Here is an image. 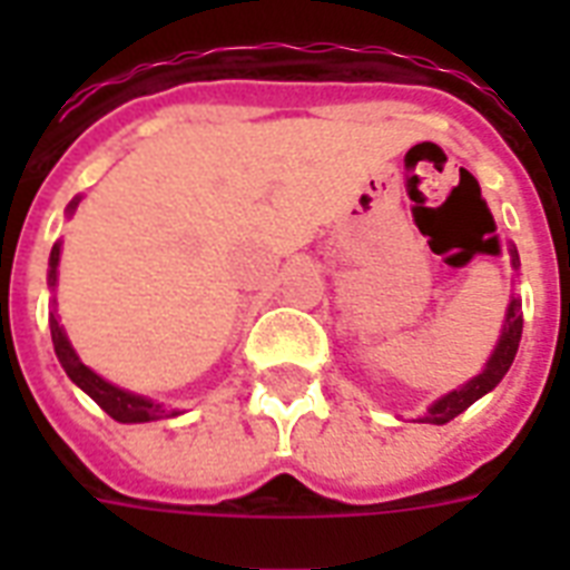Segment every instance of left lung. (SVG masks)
<instances>
[{"mask_svg":"<svg viewBox=\"0 0 570 570\" xmlns=\"http://www.w3.org/2000/svg\"><path fill=\"white\" fill-rule=\"evenodd\" d=\"M512 263L518 266V254L512 250ZM521 331H523V313H521V302L518 298H512V304H509V313H505V328H503V337H500V343H497L494 355H491V361L485 364V370L476 375V379H470L464 387L452 390V393H446L443 399H438L432 407H429V414L423 416V423H434V425H443L450 423V420H455V416L461 414V411H468L476 399H482L488 393V390H494L500 381H503V375L509 373V366H512L514 355H518V346H521Z\"/></svg>","mask_w":570,"mask_h":570,"instance_id":"left-lung-1","label":"left lung"}]
</instances>
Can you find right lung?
<instances>
[{
	"mask_svg": "<svg viewBox=\"0 0 570 570\" xmlns=\"http://www.w3.org/2000/svg\"><path fill=\"white\" fill-rule=\"evenodd\" d=\"M76 206V200L70 204V209ZM58 245H52V254H49V286H56V266H58ZM49 331H52V346H56V355L65 366V373L70 375V381H76L79 387L88 393V396L97 402V405L118 423H150V420H163V416H174L177 411H165L159 402H150L145 396H136V393H127V390L115 387L106 379H100L97 373H91L88 366L76 357V352L67 343L65 331L58 325L56 313H49Z\"/></svg>",
	"mask_w": 570,
	"mask_h": 570,
	"instance_id": "right-lung-1",
	"label": "right lung"
}]
</instances>
